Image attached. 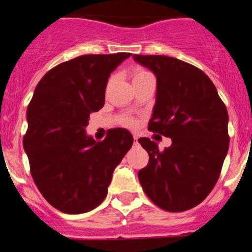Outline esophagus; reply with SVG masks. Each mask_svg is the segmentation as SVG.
Wrapping results in <instances>:
<instances>
[{
	"label": "esophagus",
	"instance_id": "esophagus-1",
	"mask_svg": "<svg viewBox=\"0 0 252 252\" xmlns=\"http://www.w3.org/2000/svg\"><path fill=\"white\" fill-rule=\"evenodd\" d=\"M137 140H138L137 135H134V143H135V144H137Z\"/></svg>",
	"mask_w": 252,
	"mask_h": 252
}]
</instances>
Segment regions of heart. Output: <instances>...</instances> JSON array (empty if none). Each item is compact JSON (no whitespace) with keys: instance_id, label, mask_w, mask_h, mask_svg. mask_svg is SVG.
<instances>
[{"instance_id":"obj_1","label":"heart","mask_w":252,"mask_h":252,"mask_svg":"<svg viewBox=\"0 0 252 252\" xmlns=\"http://www.w3.org/2000/svg\"><path fill=\"white\" fill-rule=\"evenodd\" d=\"M149 72L148 71H146V70H137V71H135L134 72V79H136V78H140V77H142V76H144V74H148ZM126 126H135V122L132 120H126Z\"/></svg>"}]
</instances>
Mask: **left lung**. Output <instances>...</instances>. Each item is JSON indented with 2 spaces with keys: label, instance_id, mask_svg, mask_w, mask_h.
<instances>
[{
  "label": "left lung",
  "instance_id": "8db88e82",
  "mask_svg": "<svg viewBox=\"0 0 252 252\" xmlns=\"http://www.w3.org/2000/svg\"><path fill=\"white\" fill-rule=\"evenodd\" d=\"M132 58L154 72L158 80L148 129L172 138V146L162 152L149 138L138 140L149 155L138 180L160 209H193L220 175L230 142L226 106L212 80L195 66L166 56Z\"/></svg>",
  "mask_w": 252,
  "mask_h": 252
}]
</instances>
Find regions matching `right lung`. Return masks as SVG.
Instances as JSON below:
<instances>
[{"instance_id": "right-lung-1", "label": "right lung", "mask_w": 252, "mask_h": 252, "mask_svg": "<svg viewBox=\"0 0 252 252\" xmlns=\"http://www.w3.org/2000/svg\"><path fill=\"white\" fill-rule=\"evenodd\" d=\"M131 53L80 56L41 78L27 109L24 148L37 189L68 215L94 210L105 199L112 173L134 138L112 129L103 141L85 134L91 112L103 108L111 72Z\"/></svg>"}]
</instances>
